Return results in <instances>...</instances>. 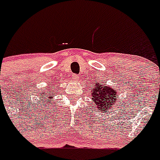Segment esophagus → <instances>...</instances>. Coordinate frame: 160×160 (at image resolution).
I'll return each instance as SVG.
<instances>
[{
    "label": "esophagus",
    "mask_w": 160,
    "mask_h": 160,
    "mask_svg": "<svg viewBox=\"0 0 160 160\" xmlns=\"http://www.w3.org/2000/svg\"><path fill=\"white\" fill-rule=\"evenodd\" d=\"M72 78H73V80L77 81L78 79V74H75V73H73V74H72Z\"/></svg>",
    "instance_id": "1"
}]
</instances>
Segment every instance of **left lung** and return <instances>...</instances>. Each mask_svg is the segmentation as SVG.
Masks as SVG:
<instances>
[{"label":"left lung","mask_w":160,"mask_h":160,"mask_svg":"<svg viewBox=\"0 0 160 160\" xmlns=\"http://www.w3.org/2000/svg\"><path fill=\"white\" fill-rule=\"evenodd\" d=\"M97 87L91 88V94L92 99L94 101L96 106H98V110L101 109L106 110L109 109L111 106H113L112 103L115 101V97L117 96V91L110 87L102 86L101 84H96ZM113 108V107H111Z\"/></svg>","instance_id":"8db88e82"}]
</instances>
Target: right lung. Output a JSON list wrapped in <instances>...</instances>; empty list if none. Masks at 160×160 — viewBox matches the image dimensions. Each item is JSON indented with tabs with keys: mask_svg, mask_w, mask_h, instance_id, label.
Returning <instances> with one entry per match:
<instances>
[{
	"mask_svg": "<svg viewBox=\"0 0 160 160\" xmlns=\"http://www.w3.org/2000/svg\"><path fill=\"white\" fill-rule=\"evenodd\" d=\"M44 93H45V92H44ZM44 93L42 94H44ZM50 93H51V92H50ZM45 95L48 96L47 98H49V99H51V98H53V95L50 96V94H45ZM45 98H46V97H45ZM50 103H51V102H50Z\"/></svg>",
	"mask_w": 160,
	"mask_h": 160,
	"instance_id": "1",
	"label": "right lung"
}]
</instances>
